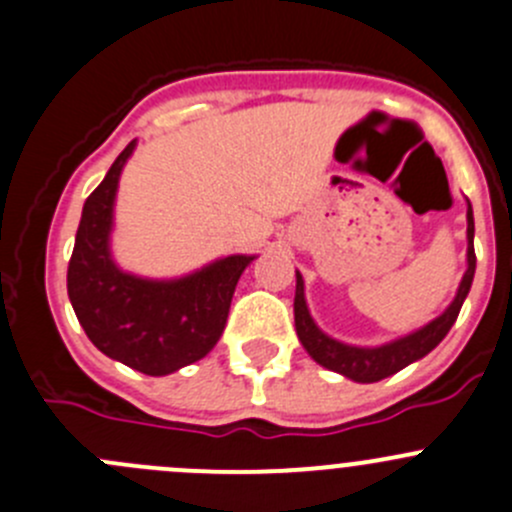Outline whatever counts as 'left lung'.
<instances>
[{"instance_id": "obj_1", "label": "left lung", "mask_w": 512, "mask_h": 512, "mask_svg": "<svg viewBox=\"0 0 512 512\" xmlns=\"http://www.w3.org/2000/svg\"><path fill=\"white\" fill-rule=\"evenodd\" d=\"M472 236H475V221H472V208L467 203V271L460 281L455 301L442 311L437 319L430 324L417 329V332L407 334L402 339L382 344V347H349V344L337 342V339L326 337L319 326L311 319L309 309L304 301V279L296 274V296H294V321L296 334H299L301 344L309 352L314 362L321 367L332 369V372L344 374V377L354 379V382H379L384 377H392L394 372L405 369L407 364L417 362L425 354H430L442 339L447 337L450 326L455 324L457 314L462 309L467 291L472 286V276H475V246H472Z\"/></svg>"}]
</instances>
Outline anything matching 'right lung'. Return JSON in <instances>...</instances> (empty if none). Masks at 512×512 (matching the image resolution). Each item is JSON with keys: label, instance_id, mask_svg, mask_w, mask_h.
Instances as JSON below:
<instances>
[{"label": "right lung", "instance_id": "obj_1", "mask_svg": "<svg viewBox=\"0 0 512 512\" xmlns=\"http://www.w3.org/2000/svg\"><path fill=\"white\" fill-rule=\"evenodd\" d=\"M135 140L87 196L67 266V294L90 342L110 359L163 377L206 357L221 339L233 291L253 256H228L186 279L148 281L110 259L120 170Z\"/></svg>", "mask_w": 512, "mask_h": 512}]
</instances>
